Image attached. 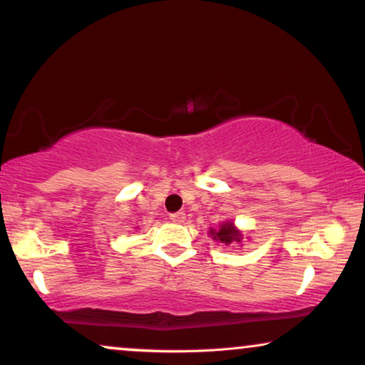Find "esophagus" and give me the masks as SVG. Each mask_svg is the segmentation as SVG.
<instances>
[{
	"label": "esophagus",
	"instance_id": "obj_1",
	"mask_svg": "<svg viewBox=\"0 0 365 365\" xmlns=\"http://www.w3.org/2000/svg\"><path fill=\"white\" fill-rule=\"evenodd\" d=\"M169 219H171L173 222H178V224H181V222H184V219H186V214H184L182 211L173 212V214H169Z\"/></svg>",
	"mask_w": 365,
	"mask_h": 365
}]
</instances>
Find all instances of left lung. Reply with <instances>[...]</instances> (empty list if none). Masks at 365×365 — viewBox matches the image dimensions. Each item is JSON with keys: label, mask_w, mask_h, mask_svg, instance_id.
Here are the masks:
<instances>
[{"label": "left lung", "mask_w": 365, "mask_h": 365, "mask_svg": "<svg viewBox=\"0 0 365 365\" xmlns=\"http://www.w3.org/2000/svg\"><path fill=\"white\" fill-rule=\"evenodd\" d=\"M211 234L216 241H221L226 244V246L231 242H241V234H239V231H236V227H234L232 222L222 224L219 231H211Z\"/></svg>", "instance_id": "1"}]
</instances>
